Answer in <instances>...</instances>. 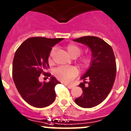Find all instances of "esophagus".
<instances>
[{"label":"esophagus","instance_id":"34e87169","mask_svg":"<svg viewBox=\"0 0 131 131\" xmlns=\"http://www.w3.org/2000/svg\"><path fill=\"white\" fill-rule=\"evenodd\" d=\"M64 85H66L68 89H72V88H74V86L72 85H69V84H67V83H64Z\"/></svg>","mask_w":131,"mask_h":131}]
</instances>
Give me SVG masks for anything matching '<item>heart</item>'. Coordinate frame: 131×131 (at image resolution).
Returning a JSON list of instances; mask_svg holds the SVG:
<instances>
[{"label": "heart", "mask_w": 131, "mask_h": 131, "mask_svg": "<svg viewBox=\"0 0 131 131\" xmlns=\"http://www.w3.org/2000/svg\"><path fill=\"white\" fill-rule=\"evenodd\" d=\"M67 49L68 53L74 58L79 57L82 53V48L78 46L70 43L67 46ZM55 51V48H52L49 56V61H51V57ZM92 63V58L90 56H85L80 60V64L83 68H88L90 67ZM55 76L59 80L65 83H70L78 74V70L76 67H61L57 68L55 70Z\"/></svg>", "instance_id": "obj_1"}]
</instances>
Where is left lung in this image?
<instances>
[{"mask_svg":"<svg viewBox=\"0 0 131 131\" xmlns=\"http://www.w3.org/2000/svg\"><path fill=\"white\" fill-rule=\"evenodd\" d=\"M73 40L88 46L92 53L91 65L81 78L83 83L78 85L83 94L75 99V102L82 108H93L105 100L114 85L116 76L114 51L108 43L96 36H83ZM87 79L89 82L85 86Z\"/></svg>","mask_w":131,"mask_h":131,"instance_id":"obj_1","label":"left lung"}]
</instances>
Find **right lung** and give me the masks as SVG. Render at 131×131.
Instances as JSON below:
<instances>
[{
	"label": "right lung",
	"instance_id": "add662e5",
	"mask_svg": "<svg viewBox=\"0 0 131 131\" xmlns=\"http://www.w3.org/2000/svg\"><path fill=\"white\" fill-rule=\"evenodd\" d=\"M63 40L30 38L15 53L12 67L14 83L21 97L32 106L43 108L55 101V87L60 82L46 70L49 67L48 58L52 48ZM42 73L50 77L49 82H39L38 79Z\"/></svg>",
	"mask_w": 131,
	"mask_h": 131
}]
</instances>
